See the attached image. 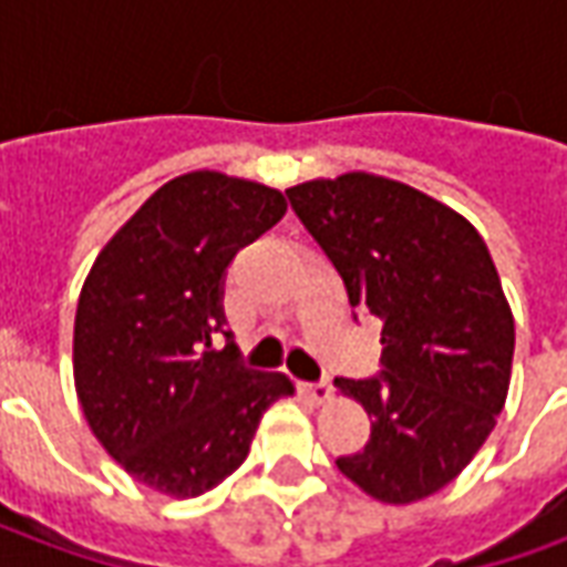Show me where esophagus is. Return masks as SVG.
<instances>
[{"label":"esophagus","mask_w":567,"mask_h":567,"mask_svg":"<svg viewBox=\"0 0 567 567\" xmlns=\"http://www.w3.org/2000/svg\"><path fill=\"white\" fill-rule=\"evenodd\" d=\"M303 392H307L309 398H312V401H316V404H324V401H328V398H331L333 385H331V380L307 382V385H303Z\"/></svg>","instance_id":"obj_1"}]
</instances>
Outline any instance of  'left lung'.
Wrapping results in <instances>:
<instances>
[{
	"mask_svg": "<svg viewBox=\"0 0 567 567\" xmlns=\"http://www.w3.org/2000/svg\"><path fill=\"white\" fill-rule=\"evenodd\" d=\"M355 309L382 319V373L333 385L373 419L364 452L337 458L382 504L452 483L511 389L513 312L483 236L416 187L370 173L285 190Z\"/></svg>",
	"mask_w": 567,
	"mask_h": 567,
	"instance_id": "obj_1",
	"label": "left lung"
}]
</instances>
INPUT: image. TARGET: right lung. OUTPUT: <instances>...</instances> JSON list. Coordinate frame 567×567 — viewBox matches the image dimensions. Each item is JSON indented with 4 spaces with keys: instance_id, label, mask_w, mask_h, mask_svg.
<instances>
[{
    "instance_id": "obj_1",
    "label": "right lung",
    "mask_w": 567,
    "mask_h": 567,
    "mask_svg": "<svg viewBox=\"0 0 567 567\" xmlns=\"http://www.w3.org/2000/svg\"><path fill=\"white\" fill-rule=\"evenodd\" d=\"M288 209L282 190L197 169L157 187L93 260L75 312L72 370L93 437L142 486L197 498L246 462L285 373L221 353V285L236 251Z\"/></svg>"
}]
</instances>
